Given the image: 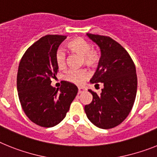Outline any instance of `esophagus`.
I'll list each match as a JSON object with an SVG mask.
<instances>
[{"label": "esophagus", "mask_w": 157, "mask_h": 157, "mask_svg": "<svg viewBox=\"0 0 157 157\" xmlns=\"http://www.w3.org/2000/svg\"><path fill=\"white\" fill-rule=\"evenodd\" d=\"M84 88H80V87H79V88H78V93L80 94L82 92H84Z\"/></svg>", "instance_id": "obj_1"}]
</instances>
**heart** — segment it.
I'll return each instance as SVG.
<instances>
[{"instance_id":"obj_1","label":"heart","mask_w":157,"mask_h":157,"mask_svg":"<svg viewBox=\"0 0 157 157\" xmlns=\"http://www.w3.org/2000/svg\"><path fill=\"white\" fill-rule=\"evenodd\" d=\"M71 52L81 56V64L88 67H95L99 62V54L92 44L83 38H76L69 41L67 44ZM55 62L60 69L66 67V54L62 50H58L55 54ZM86 69H71L64 76V79L75 84H80L88 77Z\"/></svg>"}]
</instances>
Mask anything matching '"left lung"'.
I'll use <instances>...</instances> for the list:
<instances>
[{
	"mask_svg": "<svg viewBox=\"0 0 157 157\" xmlns=\"http://www.w3.org/2000/svg\"><path fill=\"white\" fill-rule=\"evenodd\" d=\"M99 46L101 58L91 83L99 86L98 95L89 89L93 99L84 111L90 122L101 129H111L126 119L133 108L137 88L135 65L129 53L109 36L87 34Z\"/></svg>",
	"mask_w": 157,
	"mask_h": 157,
	"instance_id": "obj_1",
	"label": "left lung"
}]
</instances>
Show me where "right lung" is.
Listing matches in <instances>:
<instances>
[{"mask_svg": "<svg viewBox=\"0 0 157 157\" xmlns=\"http://www.w3.org/2000/svg\"><path fill=\"white\" fill-rule=\"evenodd\" d=\"M65 35H47L31 45L22 57L17 73V91L21 107L31 122L53 127L62 122L78 88L62 81L59 88L50 85L58 67L55 54Z\"/></svg>", "mask_w": 157, "mask_h": 157, "instance_id": "add662e5", "label": "right lung"}]
</instances>
